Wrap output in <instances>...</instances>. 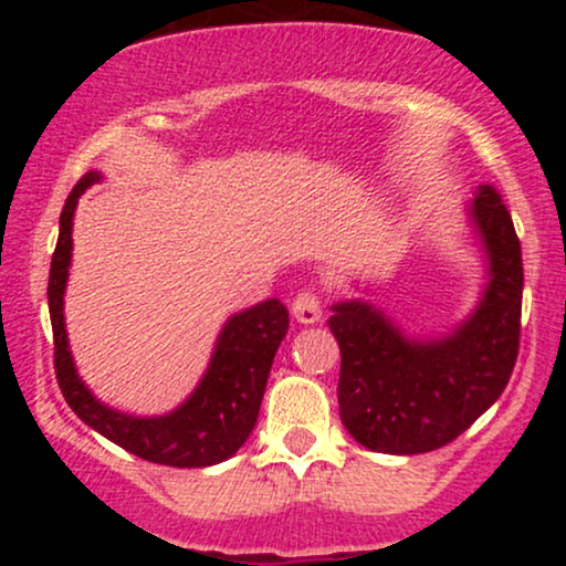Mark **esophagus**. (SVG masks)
Here are the masks:
<instances>
[{
    "mask_svg": "<svg viewBox=\"0 0 566 566\" xmlns=\"http://www.w3.org/2000/svg\"><path fill=\"white\" fill-rule=\"evenodd\" d=\"M292 316H295L301 324H316L322 319V305L316 292L303 290L297 292V297L292 301Z\"/></svg>",
    "mask_w": 566,
    "mask_h": 566,
    "instance_id": "1",
    "label": "esophagus"
}]
</instances>
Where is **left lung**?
<instances>
[{"mask_svg":"<svg viewBox=\"0 0 566 566\" xmlns=\"http://www.w3.org/2000/svg\"><path fill=\"white\" fill-rule=\"evenodd\" d=\"M465 216L486 258V282L452 333L409 337L361 297L333 305L327 324L340 346V420L367 450H439L509 386L522 329V244L492 186L473 191Z\"/></svg>","mask_w":566,"mask_h":566,"instance_id":"8db88e82","label":"left lung"}]
</instances>
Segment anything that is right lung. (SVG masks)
<instances>
[{"label": "right lung", "mask_w": 566, "mask_h": 566, "mask_svg": "<svg viewBox=\"0 0 566 566\" xmlns=\"http://www.w3.org/2000/svg\"><path fill=\"white\" fill-rule=\"evenodd\" d=\"M101 180V172L90 170L69 193L61 212L53 263H50L48 303L55 337L57 386L84 423L148 463L172 465V469H207L223 463L237 454L258 423L271 365L290 327L287 308L276 297H269L233 314L220 329L210 365L197 388L172 412L143 418L108 407L84 386L76 373L69 348L66 316H63V295H66L71 247H74L71 239L74 212L82 193Z\"/></svg>", "instance_id": "add662e5"}]
</instances>
